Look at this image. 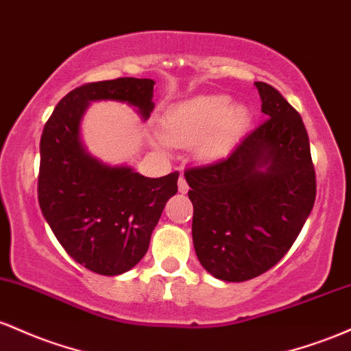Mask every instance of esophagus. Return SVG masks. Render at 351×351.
<instances>
[{
  "mask_svg": "<svg viewBox=\"0 0 351 351\" xmlns=\"http://www.w3.org/2000/svg\"><path fill=\"white\" fill-rule=\"evenodd\" d=\"M179 192L180 194H187L189 192V184L186 182V179H184V176L179 177Z\"/></svg>",
  "mask_w": 351,
  "mask_h": 351,
  "instance_id": "1",
  "label": "esophagus"
}]
</instances>
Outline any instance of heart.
<instances>
[{
  "instance_id": "b5f03b06",
  "label": "heart",
  "mask_w": 351,
  "mask_h": 351,
  "mask_svg": "<svg viewBox=\"0 0 351 351\" xmlns=\"http://www.w3.org/2000/svg\"><path fill=\"white\" fill-rule=\"evenodd\" d=\"M250 123L245 106L234 104L228 96H197L179 102L165 112L164 136L176 145L197 144V152L204 159H215L227 154Z\"/></svg>"
}]
</instances>
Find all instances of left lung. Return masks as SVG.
<instances>
[{
    "label": "left lung",
    "mask_w": 351,
    "mask_h": 351,
    "mask_svg": "<svg viewBox=\"0 0 351 351\" xmlns=\"http://www.w3.org/2000/svg\"><path fill=\"white\" fill-rule=\"evenodd\" d=\"M265 121L226 159L184 172L197 258L223 282H245L282 261L308 219L317 179L303 121L277 89L255 82Z\"/></svg>",
    "instance_id": "left-lung-1"
}]
</instances>
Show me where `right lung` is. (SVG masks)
<instances>
[{"label":"right lung","instance_id":"right-lung-1","mask_svg":"<svg viewBox=\"0 0 351 351\" xmlns=\"http://www.w3.org/2000/svg\"><path fill=\"white\" fill-rule=\"evenodd\" d=\"M154 84L137 77L82 84L58 102L43 129L39 207L62 249L99 275H121L144 257L179 172L151 179L97 160L81 143L82 114L93 101H119L149 119Z\"/></svg>","mask_w":351,"mask_h":351}]
</instances>
